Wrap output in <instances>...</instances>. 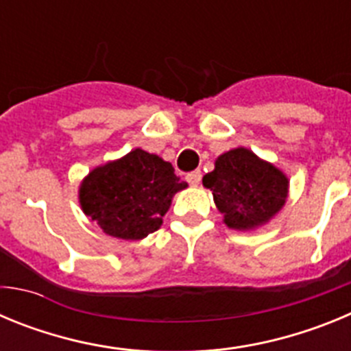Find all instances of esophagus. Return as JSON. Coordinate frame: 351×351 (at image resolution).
Returning a JSON list of instances; mask_svg holds the SVG:
<instances>
[{"mask_svg":"<svg viewBox=\"0 0 351 351\" xmlns=\"http://www.w3.org/2000/svg\"><path fill=\"white\" fill-rule=\"evenodd\" d=\"M186 181L190 182L191 186H197L198 182L202 181V172H200V170H193V172H190L186 176Z\"/></svg>","mask_w":351,"mask_h":351,"instance_id":"obj_1","label":"esophagus"}]
</instances>
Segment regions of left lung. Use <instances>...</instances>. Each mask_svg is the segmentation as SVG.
<instances>
[{"label":"left lung","mask_w":351,"mask_h":351,"mask_svg":"<svg viewBox=\"0 0 351 351\" xmlns=\"http://www.w3.org/2000/svg\"><path fill=\"white\" fill-rule=\"evenodd\" d=\"M204 186L213 191L223 221L234 230H253L274 218L288 197V178L246 147L218 156Z\"/></svg>","instance_id":"8db88e82"}]
</instances>
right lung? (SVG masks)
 <instances>
[{
  "label": "right lung",
  "instance_id": "1",
  "mask_svg": "<svg viewBox=\"0 0 351 351\" xmlns=\"http://www.w3.org/2000/svg\"><path fill=\"white\" fill-rule=\"evenodd\" d=\"M186 186L169 161L133 149L93 169L80 184L79 202L105 234L138 241L160 228L172 197Z\"/></svg>",
  "mask_w": 351,
  "mask_h": 351
}]
</instances>
